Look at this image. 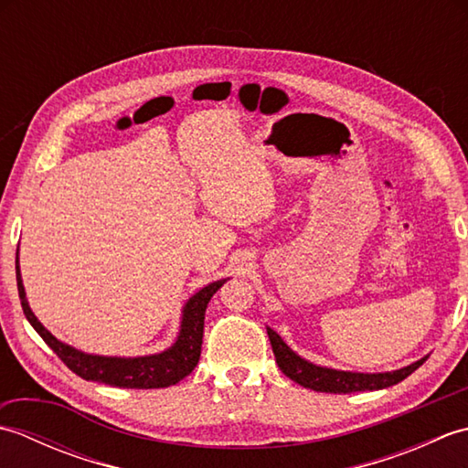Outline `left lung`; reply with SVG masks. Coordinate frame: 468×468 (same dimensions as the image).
Here are the masks:
<instances>
[{"mask_svg": "<svg viewBox=\"0 0 468 468\" xmlns=\"http://www.w3.org/2000/svg\"><path fill=\"white\" fill-rule=\"evenodd\" d=\"M267 335H270L275 362L280 366V370L290 378V380L297 382L303 388H310V390H315V392L350 394V392H366V390H382V388L402 382L406 376H410L416 367H420L426 362V357H429L424 356L419 362L400 367V370H394V372H382V374L344 372V370H332V367L315 366L312 362L303 360V357L297 356L292 347L282 340L280 334L271 330V327H267Z\"/></svg>", "mask_w": 468, "mask_h": 468, "instance_id": "obj_1", "label": "left lung"}]
</instances>
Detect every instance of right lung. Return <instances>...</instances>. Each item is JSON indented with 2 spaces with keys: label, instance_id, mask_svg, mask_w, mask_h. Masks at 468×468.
Here are the masks:
<instances>
[{
  "label": "right lung",
  "instance_id": "right-lung-1",
  "mask_svg": "<svg viewBox=\"0 0 468 468\" xmlns=\"http://www.w3.org/2000/svg\"><path fill=\"white\" fill-rule=\"evenodd\" d=\"M16 280L19 300H22V310L32 324L34 330L42 335V340L52 347L69 370L78 374L84 380L102 382L118 388H138V390H148V388H166L181 382L185 376L195 370V366L201 357L203 344V325H205V310L207 303L211 302L213 293L227 280H218L208 283L203 290H198L183 307L181 330L175 344L161 354L138 356V357H114V356H94L84 354L76 347L59 342L58 337L49 334L46 327L37 322L34 312L29 310L22 273H19V263L16 257Z\"/></svg>",
  "mask_w": 468,
  "mask_h": 468
}]
</instances>
